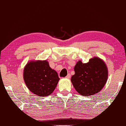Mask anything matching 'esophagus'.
<instances>
[{"mask_svg": "<svg viewBox=\"0 0 126 126\" xmlns=\"http://www.w3.org/2000/svg\"><path fill=\"white\" fill-rule=\"evenodd\" d=\"M66 78H68V79H70V78H71V74H68V75H66Z\"/></svg>", "mask_w": 126, "mask_h": 126, "instance_id": "esophagus-1", "label": "esophagus"}]
</instances>
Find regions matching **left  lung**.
Returning a JSON list of instances; mask_svg holds the SVG:
<instances>
[{"mask_svg": "<svg viewBox=\"0 0 126 126\" xmlns=\"http://www.w3.org/2000/svg\"><path fill=\"white\" fill-rule=\"evenodd\" d=\"M75 74L71 77L73 86L79 94L90 96L102 90L108 79L106 64L97 57L89 60L88 63L79 61L74 67Z\"/></svg>", "mask_w": 126, "mask_h": 126, "instance_id": "1", "label": "left lung"}]
</instances>
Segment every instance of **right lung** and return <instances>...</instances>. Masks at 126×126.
Listing matches in <instances>:
<instances>
[{
	"mask_svg": "<svg viewBox=\"0 0 126 126\" xmlns=\"http://www.w3.org/2000/svg\"><path fill=\"white\" fill-rule=\"evenodd\" d=\"M23 77L29 90L40 96L52 94L60 80L57 72L51 69L47 61L28 63L24 68Z\"/></svg>",
	"mask_w": 126,
	"mask_h": 126,
	"instance_id": "obj_1",
	"label": "right lung"
}]
</instances>
